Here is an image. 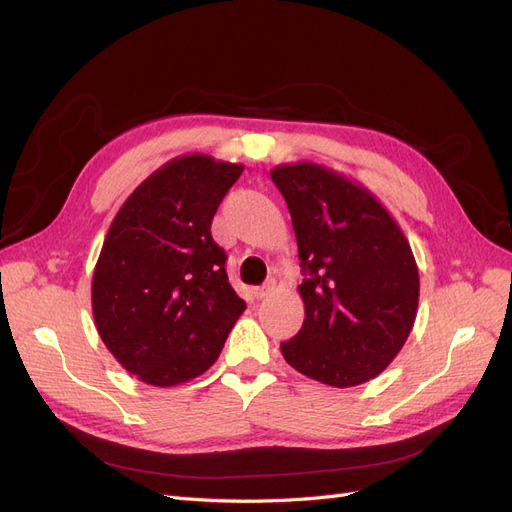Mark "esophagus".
Listing matches in <instances>:
<instances>
[{"label": "esophagus", "instance_id": "obj_1", "mask_svg": "<svg viewBox=\"0 0 512 512\" xmlns=\"http://www.w3.org/2000/svg\"><path fill=\"white\" fill-rule=\"evenodd\" d=\"M275 290V284L273 282H269V284H265V286H258V288H254L252 290V294L256 299H265V297H269V294Z\"/></svg>", "mask_w": 512, "mask_h": 512}]
</instances>
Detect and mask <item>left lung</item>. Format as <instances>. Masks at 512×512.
I'll return each instance as SVG.
<instances>
[{"instance_id":"left-lung-1","label":"left lung","mask_w":512,"mask_h":512,"mask_svg":"<svg viewBox=\"0 0 512 512\" xmlns=\"http://www.w3.org/2000/svg\"><path fill=\"white\" fill-rule=\"evenodd\" d=\"M307 275L301 331L282 344L299 374L335 389L359 386L393 363L414 327L418 267L393 215L359 181L294 162L271 170Z\"/></svg>"}]
</instances>
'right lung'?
I'll return each mask as SVG.
<instances>
[{
  "mask_svg": "<svg viewBox=\"0 0 512 512\" xmlns=\"http://www.w3.org/2000/svg\"><path fill=\"white\" fill-rule=\"evenodd\" d=\"M243 164L185 153L126 198L106 232L91 309L117 363L151 386L190 382L218 361L245 301L228 284L211 222Z\"/></svg>",
  "mask_w": 512,
  "mask_h": 512,
  "instance_id": "1",
  "label": "right lung"
}]
</instances>
